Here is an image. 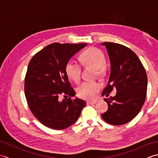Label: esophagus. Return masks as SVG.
Instances as JSON below:
<instances>
[{"label": "esophagus", "mask_w": 158, "mask_h": 158, "mask_svg": "<svg viewBox=\"0 0 158 158\" xmlns=\"http://www.w3.org/2000/svg\"><path fill=\"white\" fill-rule=\"evenodd\" d=\"M96 102H97L96 100H88V101H87V104H88V105H93V104H95Z\"/></svg>", "instance_id": "obj_1"}]
</instances>
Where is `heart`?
Wrapping results in <instances>:
<instances>
[{"label":"heart","mask_w":158,"mask_h":158,"mask_svg":"<svg viewBox=\"0 0 158 158\" xmlns=\"http://www.w3.org/2000/svg\"><path fill=\"white\" fill-rule=\"evenodd\" d=\"M79 58L83 64L91 65L95 67L98 75H102L105 71L106 59L101 50L95 48L86 49L80 53ZM66 75L75 83H79L81 78V66L79 63L74 60H69L65 66ZM101 85L99 82L88 81L83 82L77 88L78 95L83 98L90 99L94 98L98 93Z\"/></svg>","instance_id":"heart-1"}]
</instances>
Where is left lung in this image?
<instances>
[{"mask_svg": "<svg viewBox=\"0 0 158 158\" xmlns=\"http://www.w3.org/2000/svg\"><path fill=\"white\" fill-rule=\"evenodd\" d=\"M110 61V73L102 96H109L113 88L116 95L104 100L108 109L102 119L110 125H123L138 115L145 102L147 77L145 69L136 53L130 48L115 43L105 42Z\"/></svg>", "mask_w": 158, "mask_h": 158, "instance_id": "1", "label": "left lung"}]
</instances>
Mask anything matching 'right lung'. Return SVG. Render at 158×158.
<instances>
[{
	"label": "right lung",
	"mask_w": 158,
	"mask_h": 158,
	"mask_svg": "<svg viewBox=\"0 0 158 158\" xmlns=\"http://www.w3.org/2000/svg\"><path fill=\"white\" fill-rule=\"evenodd\" d=\"M87 43H52L30 61L24 79V93L33 115L43 125L63 130L75 123L86 102L72 99L76 93L69 81L65 66ZM66 98L62 101L61 96Z\"/></svg>",
	"instance_id": "right-lung-1"
}]
</instances>
